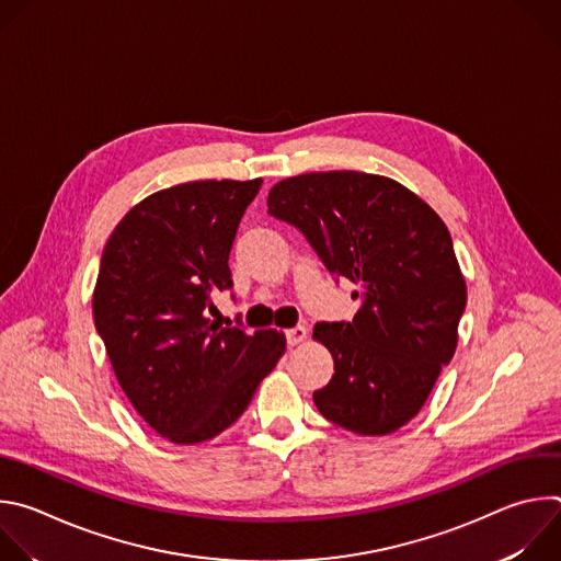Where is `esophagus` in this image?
I'll list each match as a JSON object with an SVG mask.
<instances>
[{
  "label": "esophagus",
  "mask_w": 561,
  "mask_h": 561,
  "mask_svg": "<svg viewBox=\"0 0 561 561\" xmlns=\"http://www.w3.org/2000/svg\"><path fill=\"white\" fill-rule=\"evenodd\" d=\"M306 337H308V329L301 327V324L286 331V342H288V346H297V344L306 342Z\"/></svg>",
  "instance_id": "1"
}]
</instances>
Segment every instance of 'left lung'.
<instances>
[{"label": "left lung", "instance_id": "left-lung-1", "mask_svg": "<svg viewBox=\"0 0 561 561\" xmlns=\"http://www.w3.org/2000/svg\"><path fill=\"white\" fill-rule=\"evenodd\" d=\"M337 279L362 286L353 322H319L312 340L335 362L312 392L329 422L388 435L424 407L457 348L466 282L439 215L407 186L357 171L306 173L268 193Z\"/></svg>", "mask_w": 561, "mask_h": 561}]
</instances>
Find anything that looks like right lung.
<instances>
[{
  "label": "right lung",
  "instance_id": "right-lung-1",
  "mask_svg": "<svg viewBox=\"0 0 561 561\" xmlns=\"http://www.w3.org/2000/svg\"><path fill=\"white\" fill-rule=\"evenodd\" d=\"M262 180H204L152 193L115 226L93 293L95 329L144 422L199 444L247 411L286 348L279 331L221 327L213 293L232 288L228 255Z\"/></svg>",
  "mask_w": 561,
  "mask_h": 561
}]
</instances>
